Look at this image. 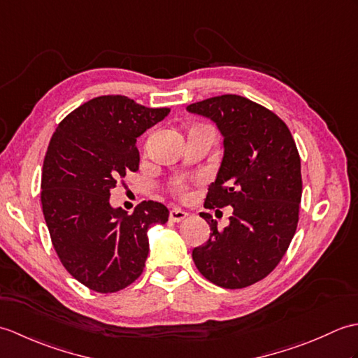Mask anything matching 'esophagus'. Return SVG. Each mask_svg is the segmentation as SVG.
Segmentation results:
<instances>
[{
	"instance_id": "obj_1",
	"label": "esophagus",
	"mask_w": 358,
	"mask_h": 358,
	"mask_svg": "<svg viewBox=\"0 0 358 358\" xmlns=\"http://www.w3.org/2000/svg\"><path fill=\"white\" fill-rule=\"evenodd\" d=\"M186 218H187L186 212L178 209V208H173L169 212V220H171V222H173V223H180V222H183V220H186Z\"/></svg>"
}]
</instances>
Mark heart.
Returning <instances> with one entry per match:
<instances>
[{
  "label": "heart",
  "mask_w": 358,
  "mask_h": 358,
  "mask_svg": "<svg viewBox=\"0 0 358 358\" xmlns=\"http://www.w3.org/2000/svg\"><path fill=\"white\" fill-rule=\"evenodd\" d=\"M177 189H178V191H181V189H183V186H181V185H178V186H177Z\"/></svg>",
  "instance_id": "b5f03b06"
}]
</instances>
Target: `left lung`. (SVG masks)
<instances>
[{"mask_svg": "<svg viewBox=\"0 0 358 358\" xmlns=\"http://www.w3.org/2000/svg\"><path fill=\"white\" fill-rule=\"evenodd\" d=\"M186 110L209 118L223 136V158L204 208H232L222 232L210 214L201 212L212 232L192 250L194 263L220 287L250 286L275 269L295 234L301 201L299 150L283 121L245 96H212Z\"/></svg>", "mask_w": 358, "mask_h": 358, "instance_id": "1", "label": "left lung"}]
</instances>
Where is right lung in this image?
<instances>
[{
    "instance_id": "obj_1",
    "label": "right lung",
    "mask_w": 358,
    "mask_h": 358,
    "mask_svg": "<svg viewBox=\"0 0 358 358\" xmlns=\"http://www.w3.org/2000/svg\"><path fill=\"white\" fill-rule=\"evenodd\" d=\"M169 112L103 95L71 112L52 135L41 178L44 220L67 272L92 291L134 283L149 254L148 231L169 218L164 204L152 200L131 215L109 201L117 181L138 171L136 138Z\"/></svg>"
}]
</instances>
